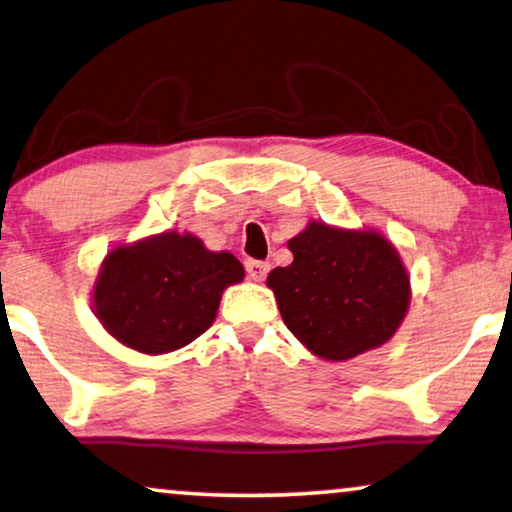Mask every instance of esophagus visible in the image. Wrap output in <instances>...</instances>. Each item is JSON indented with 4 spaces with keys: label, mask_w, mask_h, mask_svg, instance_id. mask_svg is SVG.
<instances>
[{
    "label": "esophagus",
    "mask_w": 512,
    "mask_h": 512,
    "mask_svg": "<svg viewBox=\"0 0 512 512\" xmlns=\"http://www.w3.org/2000/svg\"><path fill=\"white\" fill-rule=\"evenodd\" d=\"M246 271H248V278L255 280V282H262L266 275L271 271V264L269 262H259V259H248L246 262Z\"/></svg>",
    "instance_id": "esophagus-1"
}]
</instances>
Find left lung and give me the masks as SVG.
Instances as JSON below:
<instances>
[{"label": "left lung", "instance_id": "8db88e82", "mask_svg": "<svg viewBox=\"0 0 512 512\" xmlns=\"http://www.w3.org/2000/svg\"><path fill=\"white\" fill-rule=\"evenodd\" d=\"M287 248L294 262L273 269L266 285L307 351L342 362L392 339L410 305V275L392 243L312 221Z\"/></svg>", "mask_w": 512, "mask_h": 512}]
</instances>
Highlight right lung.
Listing matches in <instances>:
<instances>
[{
	"label": "right lung",
	"mask_w": 512,
	"mask_h": 512,
	"mask_svg": "<svg viewBox=\"0 0 512 512\" xmlns=\"http://www.w3.org/2000/svg\"><path fill=\"white\" fill-rule=\"evenodd\" d=\"M241 280L243 266L234 255L212 253L189 232H164L104 257L93 307L120 344L161 355L212 326L223 291Z\"/></svg>",
	"instance_id": "1"
}]
</instances>
